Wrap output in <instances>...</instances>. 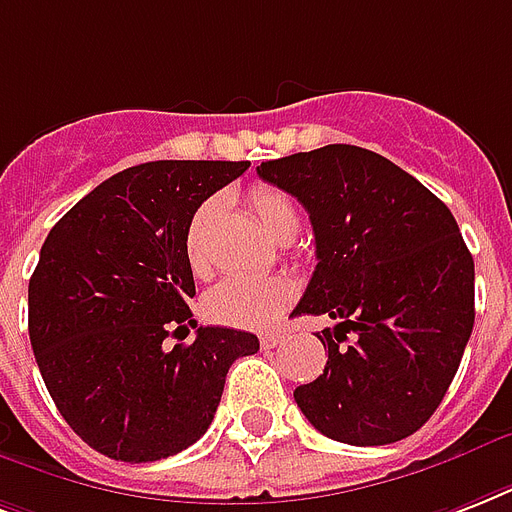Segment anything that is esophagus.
I'll return each instance as SVG.
<instances>
[{
	"label": "esophagus",
	"mask_w": 512,
	"mask_h": 512,
	"mask_svg": "<svg viewBox=\"0 0 512 512\" xmlns=\"http://www.w3.org/2000/svg\"><path fill=\"white\" fill-rule=\"evenodd\" d=\"M282 343H284V335L282 333H265V335H260V346H263L265 351L276 349V346H282Z\"/></svg>",
	"instance_id": "1"
}]
</instances>
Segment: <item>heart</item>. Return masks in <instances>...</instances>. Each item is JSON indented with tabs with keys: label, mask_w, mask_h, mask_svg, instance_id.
<instances>
[{
	"label": "heart",
	"mask_w": 512,
	"mask_h": 512,
	"mask_svg": "<svg viewBox=\"0 0 512 512\" xmlns=\"http://www.w3.org/2000/svg\"><path fill=\"white\" fill-rule=\"evenodd\" d=\"M249 204L257 220L271 233L273 239L292 241L300 228V214L292 198L279 187L257 185L249 193ZM214 201H206L195 212L187 230V257L198 268L204 263V228L214 212ZM292 287L284 279H265V276H230L225 282L206 292V317L230 327H265L290 306Z\"/></svg>",
	"instance_id": "heart-1"
}]
</instances>
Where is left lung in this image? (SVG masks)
Masks as SVG:
<instances>
[{
	"label": "left lung",
	"instance_id": "8db88e82",
	"mask_svg": "<svg viewBox=\"0 0 512 512\" xmlns=\"http://www.w3.org/2000/svg\"><path fill=\"white\" fill-rule=\"evenodd\" d=\"M257 174L308 212L317 268L295 314H327L325 373L295 389L314 427L386 446L438 411L475 322V265L448 206L354 144L265 161Z\"/></svg>",
	"mask_w": 512,
	"mask_h": 512
}]
</instances>
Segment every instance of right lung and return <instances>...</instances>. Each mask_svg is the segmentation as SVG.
<instances>
[{
	"label": "right lung",
	"mask_w": 512,
	"mask_h": 512,
	"mask_svg": "<svg viewBox=\"0 0 512 512\" xmlns=\"http://www.w3.org/2000/svg\"><path fill=\"white\" fill-rule=\"evenodd\" d=\"M247 161H152L120 171L53 225L29 279V338L66 424L117 462H158L212 424L257 335L195 327L187 230Z\"/></svg>",
	"instance_id": "right-lung-1"
}]
</instances>
